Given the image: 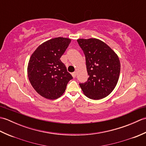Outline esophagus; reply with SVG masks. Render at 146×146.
Segmentation results:
<instances>
[{"label":"esophagus","mask_w":146,"mask_h":146,"mask_svg":"<svg viewBox=\"0 0 146 146\" xmlns=\"http://www.w3.org/2000/svg\"><path fill=\"white\" fill-rule=\"evenodd\" d=\"M71 75H72V76L73 77V78H75L76 76V72H73V73H71Z\"/></svg>","instance_id":"34e87169"}]
</instances>
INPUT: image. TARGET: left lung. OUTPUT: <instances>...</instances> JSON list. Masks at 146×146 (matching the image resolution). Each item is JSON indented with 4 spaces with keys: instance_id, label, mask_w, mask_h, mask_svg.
I'll use <instances>...</instances> for the list:
<instances>
[{
    "instance_id": "1",
    "label": "left lung",
    "mask_w": 146,
    "mask_h": 146,
    "mask_svg": "<svg viewBox=\"0 0 146 146\" xmlns=\"http://www.w3.org/2000/svg\"><path fill=\"white\" fill-rule=\"evenodd\" d=\"M80 47L85 56L89 78L79 85L88 98L100 100L113 90L119 78V58L105 42L97 39H79Z\"/></svg>"
}]
</instances>
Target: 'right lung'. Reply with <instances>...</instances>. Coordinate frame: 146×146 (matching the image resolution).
Returning <instances> with one entry per match:
<instances>
[{
    "mask_svg": "<svg viewBox=\"0 0 146 146\" xmlns=\"http://www.w3.org/2000/svg\"><path fill=\"white\" fill-rule=\"evenodd\" d=\"M71 42L70 39L56 38L40 45L30 58L27 75L37 93L54 100L63 95L68 83L73 79L60 60Z\"/></svg>",
    "mask_w": 146,
    "mask_h": 146,
    "instance_id": "add662e5",
    "label": "right lung"
}]
</instances>
